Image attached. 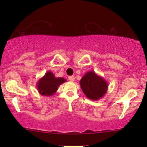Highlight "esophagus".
<instances>
[{
    "label": "esophagus",
    "mask_w": 147,
    "mask_h": 147,
    "mask_svg": "<svg viewBox=\"0 0 147 147\" xmlns=\"http://www.w3.org/2000/svg\"><path fill=\"white\" fill-rule=\"evenodd\" d=\"M68 80H69V81H71V82H74V80H75V77H74V76H69V77H68Z\"/></svg>",
    "instance_id": "1"
}]
</instances>
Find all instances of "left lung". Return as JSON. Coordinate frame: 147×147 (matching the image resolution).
<instances>
[{
  "mask_svg": "<svg viewBox=\"0 0 147 147\" xmlns=\"http://www.w3.org/2000/svg\"><path fill=\"white\" fill-rule=\"evenodd\" d=\"M80 86L88 99L98 100L107 92L108 84L104 78L94 71H88L80 81Z\"/></svg>",
  "mask_w": 147,
  "mask_h": 147,
  "instance_id": "obj_1",
  "label": "left lung"
}]
</instances>
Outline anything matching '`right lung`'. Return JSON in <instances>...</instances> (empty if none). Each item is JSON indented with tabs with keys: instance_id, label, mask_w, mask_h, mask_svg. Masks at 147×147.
<instances>
[{
	"instance_id": "right-lung-1",
	"label": "right lung",
	"mask_w": 147,
	"mask_h": 147,
	"mask_svg": "<svg viewBox=\"0 0 147 147\" xmlns=\"http://www.w3.org/2000/svg\"><path fill=\"white\" fill-rule=\"evenodd\" d=\"M66 80L63 78H56L51 71H47L37 82V88L41 95L52 96L57 92L59 86Z\"/></svg>"
}]
</instances>
